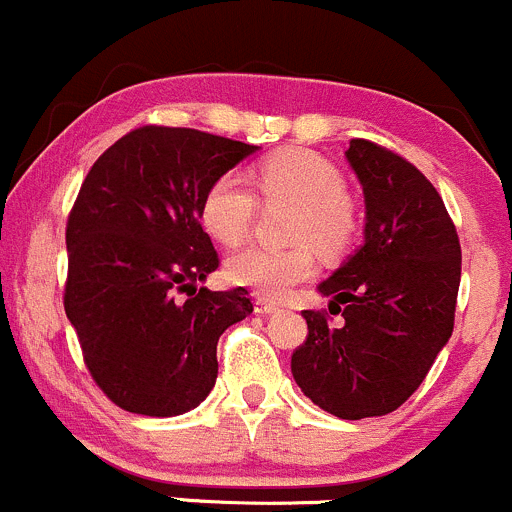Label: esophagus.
Instances as JSON below:
<instances>
[{
    "mask_svg": "<svg viewBox=\"0 0 512 512\" xmlns=\"http://www.w3.org/2000/svg\"><path fill=\"white\" fill-rule=\"evenodd\" d=\"M254 308H256V313H276V311H281V306H278L276 301H271V298H261V296H258L256 301H254Z\"/></svg>",
    "mask_w": 512,
    "mask_h": 512,
    "instance_id": "esophagus-1",
    "label": "esophagus"
}]
</instances>
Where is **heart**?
<instances>
[{"mask_svg": "<svg viewBox=\"0 0 512 512\" xmlns=\"http://www.w3.org/2000/svg\"><path fill=\"white\" fill-rule=\"evenodd\" d=\"M254 189L266 204L296 206L288 239L291 249L246 246L226 258V278L261 296L283 298L316 273L318 254L341 256L358 234L356 201L348 196L343 174L323 156L283 149L254 166ZM239 174H221L201 199V221L221 244L236 246L251 234L258 199Z\"/></svg>", "mask_w": 512, "mask_h": 512, "instance_id": "heart-1", "label": "heart"}]
</instances>
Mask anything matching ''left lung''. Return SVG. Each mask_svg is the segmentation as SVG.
Segmentation results:
<instances>
[{
  "instance_id": "obj_1",
  "label": "left lung",
  "mask_w": 512,
  "mask_h": 512,
  "mask_svg": "<svg viewBox=\"0 0 512 512\" xmlns=\"http://www.w3.org/2000/svg\"><path fill=\"white\" fill-rule=\"evenodd\" d=\"M346 159L366 196V241L318 286L343 326L303 311L308 336L291 373L318 408L361 421L403 406L448 343L460 244L443 199L411 161L366 139H353Z\"/></svg>"
}]
</instances>
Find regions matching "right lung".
<instances>
[{"label": "right lung", "mask_w": 512, "mask_h": 512, "mask_svg": "<svg viewBox=\"0 0 512 512\" xmlns=\"http://www.w3.org/2000/svg\"><path fill=\"white\" fill-rule=\"evenodd\" d=\"M254 151L206 131L141 126L86 174L67 221L64 311L91 378L124 411L171 418L199 406L219 373V336L254 311L246 288H199L219 268L201 199Z\"/></svg>", "instance_id": "1"}]
</instances>
